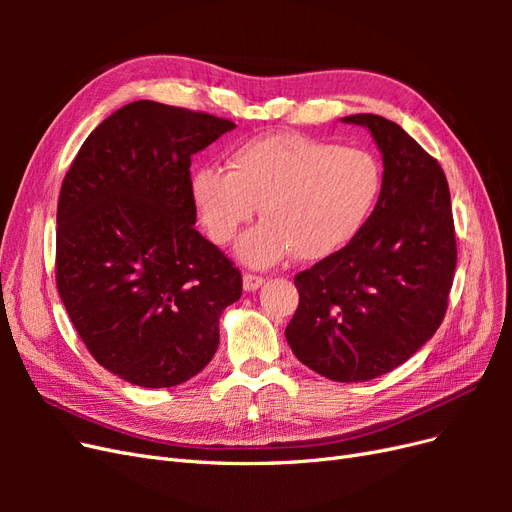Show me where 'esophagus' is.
<instances>
[{
    "mask_svg": "<svg viewBox=\"0 0 512 512\" xmlns=\"http://www.w3.org/2000/svg\"><path fill=\"white\" fill-rule=\"evenodd\" d=\"M262 284H265V277H262V275H254V273H245L243 275V290L245 292H254Z\"/></svg>",
    "mask_w": 512,
    "mask_h": 512,
    "instance_id": "obj_1",
    "label": "esophagus"
}]
</instances>
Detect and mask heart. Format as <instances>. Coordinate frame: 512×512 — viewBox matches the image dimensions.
Listing matches in <instances>:
<instances>
[{
	"label": "heart",
	"instance_id": "b5f03b06",
	"mask_svg": "<svg viewBox=\"0 0 512 512\" xmlns=\"http://www.w3.org/2000/svg\"><path fill=\"white\" fill-rule=\"evenodd\" d=\"M384 185L374 153L280 132L241 143L228 173L194 170L192 200L213 243H230L260 205L262 222L237 245L250 267H271L290 252L314 262L344 250L369 222Z\"/></svg>",
	"mask_w": 512,
	"mask_h": 512
}]
</instances>
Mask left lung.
I'll return each instance as SVG.
<instances>
[{"mask_svg": "<svg viewBox=\"0 0 512 512\" xmlns=\"http://www.w3.org/2000/svg\"><path fill=\"white\" fill-rule=\"evenodd\" d=\"M382 153L384 185L344 250L294 275L299 307L286 327L294 356L335 382L389 374L442 324L457 265L444 170L395 121L361 113Z\"/></svg>", "mask_w": 512, "mask_h": 512, "instance_id": "8db88e82", "label": "left lung"}]
</instances>
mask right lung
Returning a JSON list of instances; mask_svg holds the SVG:
<instances>
[{
  "label": "right lung",
  "mask_w": 512,
  "mask_h": 512,
  "mask_svg": "<svg viewBox=\"0 0 512 512\" xmlns=\"http://www.w3.org/2000/svg\"><path fill=\"white\" fill-rule=\"evenodd\" d=\"M235 128L138 100L87 136L61 183L55 280L91 356L145 389L196 376L241 273L194 228L192 156Z\"/></svg>",
  "instance_id": "right-lung-1"
}]
</instances>
